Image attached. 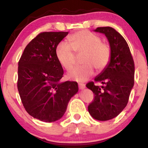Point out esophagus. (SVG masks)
<instances>
[{
    "instance_id": "34e87169",
    "label": "esophagus",
    "mask_w": 148,
    "mask_h": 148,
    "mask_svg": "<svg viewBox=\"0 0 148 148\" xmlns=\"http://www.w3.org/2000/svg\"><path fill=\"white\" fill-rule=\"evenodd\" d=\"M86 88V86H85V84H79V88L81 90H83L84 89V88Z\"/></svg>"
}]
</instances>
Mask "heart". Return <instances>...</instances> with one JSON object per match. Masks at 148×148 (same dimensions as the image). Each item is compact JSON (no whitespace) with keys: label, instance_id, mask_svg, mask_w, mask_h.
<instances>
[{"label":"heart","instance_id":"1","mask_svg":"<svg viewBox=\"0 0 148 148\" xmlns=\"http://www.w3.org/2000/svg\"><path fill=\"white\" fill-rule=\"evenodd\" d=\"M69 44L60 42L56 49V56L64 69L69 71L76 63V56H82L83 65L74 68L69 74L71 79L84 82L94 74V68L101 72L111 60V50L97 34L83 30L68 37Z\"/></svg>","mask_w":148,"mask_h":148}]
</instances>
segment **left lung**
I'll use <instances>...</instances> for the list:
<instances>
[{
	"label": "left lung",
	"instance_id": "1",
	"mask_svg": "<svg viewBox=\"0 0 148 148\" xmlns=\"http://www.w3.org/2000/svg\"><path fill=\"white\" fill-rule=\"evenodd\" d=\"M95 31L105 34L111 50V60L106 68L86 87L94 94L88 105L93 118L106 121L121 113L128 103L134 84V62L126 40L111 27H98ZM99 82L101 87L94 85Z\"/></svg>",
	"mask_w": 148,
	"mask_h": 148
}]
</instances>
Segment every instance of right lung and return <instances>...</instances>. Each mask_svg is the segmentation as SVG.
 Listing matches in <instances>:
<instances>
[{
	"label": "right lung",
	"mask_w": 148,
	"mask_h": 148,
	"mask_svg": "<svg viewBox=\"0 0 148 148\" xmlns=\"http://www.w3.org/2000/svg\"><path fill=\"white\" fill-rule=\"evenodd\" d=\"M68 32H42L27 45L18 61L17 88L25 111L33 118L51 123L62 117L77 83H60L63 69L56 49Z\"/></svg>",
	"instance_id": "obj_1"
}]
</instances>
